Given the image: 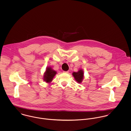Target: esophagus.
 Segmentation results:
<instances>
[{
  "label": "esophagus",
  "mask_w": 131,
  "mask_h": 131,
  "mask_svg": "<svg viewBox=\"0 0 131 131\" xmlns=\"http://www.w3.org/2000/svg\"><path fill=\"white\" fill-rule=\"evenodd\" d=\"M63 73L64 74H68V73H69V72H68V71H67V72L63 71Z\"/></svg>",
  "instance_id": "1"
}]
</instances>
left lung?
<instances>
[{"label": "left lung", "mask_w": 131, "mask_h": 131, "mask_svg": "<svg viewBox=\"0 0 131 131\" xmlns=\"http://www.w3.org/2000/svg\"><path fill=\"white\" fill-rule=\"evenodd\" d=\"M73 75L78 83H81L84 79V72L83 70L80 69L77 72H73Z\"/></svg>", "instance_id": "8db88e82"}]
</instances>
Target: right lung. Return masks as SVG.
I'll return each instance as SVG.
<instances>
[{"mask_svg":"<svg viewBox=\"0 0 131 131\" xmlns=\"http://www.w3.org/2000/svg\"><path fill=\"white\" fill-rule=\"evenodd\" d=\"M56 73V71L53 70L51 67H47L43 75V80L47 83H50L52 81Z\"/></svg>","mask_w":131,"mask_h":131,"instance_id":"add662e5","label":"right lung"}]
</instances>
